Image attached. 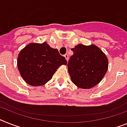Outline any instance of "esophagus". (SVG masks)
<instances>
[{"instance_id": "1", "label": "esophagus", "mask_w": 127, "mask_h": 127, "mask_svg": "<svg viewBox=\"0 0 127 127\" xmlns=\"http://www.w3.org/2000/svg\"><path fill=\"white\" fill-rule=\"evenodd\" d=\"M64 56L65 58V59L67 60V61H68V60H69V55H68L67 54H65L64 55Z\"/></svg>"}]
</instances>
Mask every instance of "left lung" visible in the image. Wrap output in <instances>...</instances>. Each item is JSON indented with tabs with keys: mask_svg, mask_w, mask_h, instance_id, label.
Here are the masks:
<instances>
[{
	"mask_svg": "<svg viewBox=\"0 0 127 127\" xmlns=\"http://www.w3.org/2000/svg\"><path fill=\"white\" fill-rule=\"evenodd\" d=\"M68 62L71 80L78 88L90 89L99 84L108 70L107 57L97 46L79 44L71 49Z\"/></svg>",
	"mask_w": 127,
	"mask_h": 127,
	"instance_id": "8db88e82",
	"label": "left lung"
}]
</instances>
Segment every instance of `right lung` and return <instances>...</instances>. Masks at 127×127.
I'll return each instance as SVG.
<instances>
[{"label": "right lung", "instance_id": "1", "mask_svg": "<svg viewBox=\"0 0 127 127\" xmlns=\"http://www.w3.org/2000/svg\"><path fill=\"white\" fill-rule=\"evenodd\" d=\"M61 65H67L65 58L46 42L29 44L20 52L17 58L21 75L33 86L47 83Z\"/></svg>", "mask_w": 127, "mask_h": 127}]
</instances>
